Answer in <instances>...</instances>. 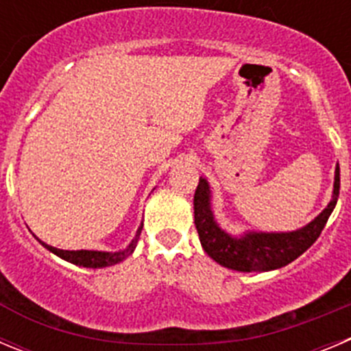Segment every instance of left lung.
<instances>
[{
    "instance_id": "8db88e82",
    "label": "left lung",
    "mask_w": 351,
    "mask_h": 351,
    "mask_svg": "<svg viewBox=\"0 0 351 351\" xmlns=\"http://www.w3.org/2000/svg\"><path fill=\"white\" fill-rule=\"evenodd\" d=\"M339 197V165L334 172L332 200L306 226L287 233H257L247 231L242 237H231L215 223L210 207V188L200 178L195 191V224L205 252L221 266L237 271H269L282 268L310 249L320 237Z\"/></svg>"
}]
</instances>
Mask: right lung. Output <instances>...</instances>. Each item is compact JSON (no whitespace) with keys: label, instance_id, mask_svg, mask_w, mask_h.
I'll list each match as a JSON object with an SVG mask.
<instances>
[{"label":"right lung","instance_id":"right-lung-1","mask_svg":"<svg viewBox=\"0 0 351 351\" xmlns=\"http://www.w3.org/2000/svg\"><path fill=\"white\" fill-rule=\"evenodd\" d=\"M141 231H143V223H141L134 240L127 245V249L118 250V252H102V250H62L56 249V247L51 245H47V243H43L41 240L40 243L45 249H48L50 252L59 256L60 259H64V261L67 263H73V265L76 266H83V268H106V266H112L117 265V263L123 261L125 257H128L134 252V249H136L137 245V240H139L141 237Z\"/></svg>","mask_w":351,"mask_h":351}]
</instances>
